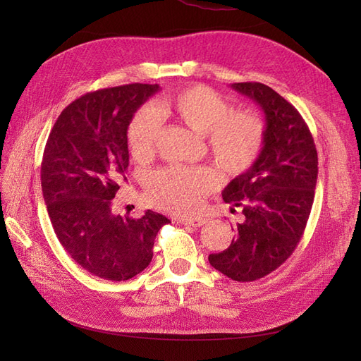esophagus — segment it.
Listing matches in <instances>:
<instances>
[{
  "label": "esophagus",
  "mask_w": 361,
  "mask_h": 361,
  "mask_svg": "<svg viewBox=\"0 0 361 361\" xmlns=\"http://www.w3.org/2000/svg\"><path fill=\"white\" fill-rule=\"evenodd\" d=\"M206 221H207V218H192V220H191V218H190V220H183V218H182V220H180L182 224H185V226H192V227H200V226H203Z\"/></svg>",
  "instance_id": "1"
}]
</instances>
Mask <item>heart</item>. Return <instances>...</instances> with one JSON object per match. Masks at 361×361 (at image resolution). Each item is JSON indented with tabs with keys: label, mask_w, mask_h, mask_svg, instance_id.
<instances>
[{
	"label": "heart",
	"mask_w": 361,
	"mask_h": 361,
	"mask_svg": "<svg viewBox=\"0 0 361 361\" xmlns=\"http://www.w3.org/2000/svg\"><path fill=\"white\" fill-rule=\"evenodd\" d=\"M232 110V104L224 96L204 85H194L171 94L158 108L146 105L135 113L128 129L130 154L138 161H149L154 157L164 116L173 114L195 133L206 135L211 154L223 171L244 173L260 157L267 128L259 114ZM216 185V174L209 169L174 166L150 178L147 194L152 203L164 211L192 215L199 212L206 195Z\"/></svg>",
	"instance_id": "obj_1"
}]
</instances>
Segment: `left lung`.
Segmentation results:
<instances>
[{"label": "left lung", "mask_w": 361, "mask_h": 361, "mask_svg": "<svg viewBox=\"0 0 361 361\" xmlns=\"http://www.w3.org/2000/svg\"><path fill=\"white\" fill-rule=\"evenodd\" d=\"M232 89L259 104L267 137L253 167L223 191L244 220L228 248L209 255V264L235 281H255L277 269L300 243L314 199L318 154L309 126L285 97L262 82H235Z\"/></svg>", "instance_id": "8db88e82"}]
</instances>
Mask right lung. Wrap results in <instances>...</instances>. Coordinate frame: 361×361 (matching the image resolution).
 I'll return each mask as SVG.
<instances>
[{"mask_svg":"<svg viewBox=\"0 0 361 361\" xmlns=\"http://www.w3.org/2000/svg\"><path fill=\"white\" fill-rule=\"evenodd\" d=\"M158 84H126L82 94L59 116L43 152L40 179L60 244L90 274L125 281L146 269L157 233L170 220L147 209L113 214L128 182V126Z\"/></svg>","mask_w":361,"mask_h":361,"instance_id":"obj_1","label":"right lung"}]
</instances>
